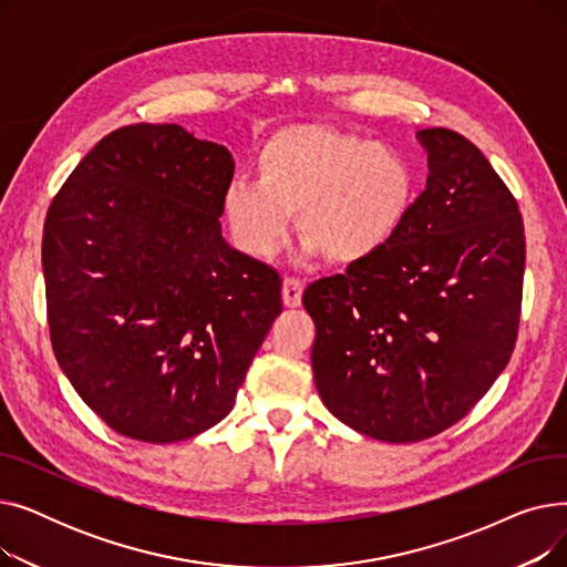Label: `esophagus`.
Here are the masks:
<instances>
[{
	"label": "esophagus",
	"mask_w": 567,
	"mask_h": 567,
	"mask_svg": "<svg viewBox=\"0 0 567 567\" xmlns=\"http://www.w3.org/2000/svg\"><path fill=\"white\" fill-rule=\"evenodd\" d=\"M303 296V282L299 278H285L282 282V301L287 308H299Z\"/></svg>",
	"instance_id": "esophagus-1"
}]
</instances>
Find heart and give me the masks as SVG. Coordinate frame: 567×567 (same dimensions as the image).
Wrapping results in <instances>:
<instances>
[{"mask_svg":"<svg viewBox=\"0 0 567 567\" xmlns=\"http://www.w3.org/2000/svg\"><path fill=\"white\" fill-rule=\"evenodd\" d=\"M255 165L259 182L236 178L223 193L234 244L252 257L276 255L299 214L310 250L333 264L363 261L395 241L413 206L406 156L355 133L287 126L261 144Z\"/></svg>","mask_w":567,"mask_h":567,"instance_id":"1","label":"heart"}]
</instances>
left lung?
<instances>
[{"label": "left lung", "instance_id": "obj_1", "mask_svg": "<svg viewBox=\"0 0 567 567\" xmlns=\"http://www.w3.org/2000/svg\"><path fill=\"white\" fill-rule=\"evenodd\" d=\"M415 137L427 148V186L395 241L303 293L321 402L389 443L462 421L508 365L522 312L517 199L464 135Z\"/></svg>", "mask_w": 567, "mask_h": 567}]
</instances>
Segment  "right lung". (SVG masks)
Masks as SVG:
<instances>
[{
    "instance_id": "obj_1",
    "label": "right lung",
    "mask_w": 567,
    "mask_h": 567,
    "mask_svg": "<svg viewBox=\"0 0 567 567\" xmlns=\"http://www.w3.org/2000/svg\"><path fill=\"white\" fill-rule=\"evenodd\" d=\"M234 161L178 124L105 135L43 227L50 342L116 434L190 439L220 423L282 312L271 266L227 246Z\"/></svg>"
}]
</instances>
